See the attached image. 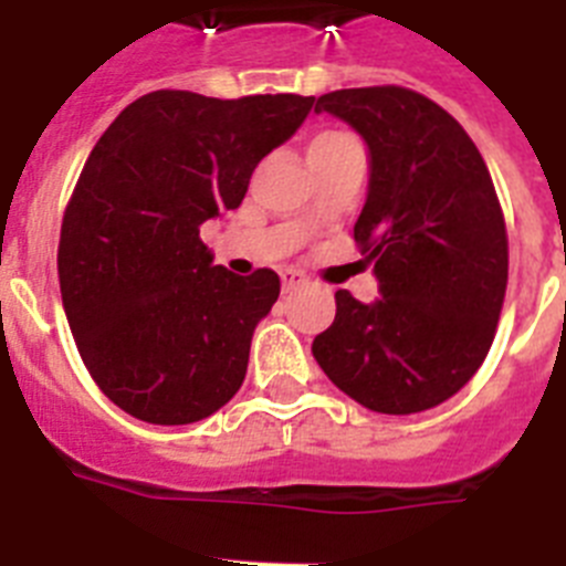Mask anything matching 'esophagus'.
I'll use <instances>...</instances> for the list:
<instances>
[{"instance_id": "1", "label": "esophagus", "mask_w": 566, "mask_h": 566, "mask_svg": "<svg viewBox=\"0 0 566 566\" xmlns=\"http://www.w3.org/2000/svg\"><path fill=\"white\" fill-rule=\"evenodd\" d=\"M307 279H305V273H298V270H282V287H284V293H291V291H298V287H302V284H305Z\"/></svg>"}]
</instances>
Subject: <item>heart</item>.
I'll list each match as a JSON object with an SVG mask.
<instances>
[{
  "label": "heart",
  "instance_id": "b5f03b06",
  "mask_svg": "<svg viewBox=\"0 0 566 566\" xmlns=\"http://www.w3.org/2000/svg\"><path fill=\"white\" fill-rule=\"evenodd\" d=\"M348 140H354V137L345 135V132H322V135H316V137H313V140H311V151L331 149V146L348 144Z\"/></svg>",
  "mask_w": 566,
  "mask_h": 566
}]
</instances>
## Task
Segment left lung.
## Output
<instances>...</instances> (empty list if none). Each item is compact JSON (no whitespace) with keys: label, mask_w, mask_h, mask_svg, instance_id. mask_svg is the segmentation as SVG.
<instances>
[{"label":"left lung","mask_w":566,"mask_h":566,"mask_svg":"<svg viewBox=\"0 0 566 566\" xmlns=\"http://www.w3.org/2000/svg\"><path fill=\"white\" fill-rule=\"evenodd\" d=\"M316 112L350 123L371 151L356 250L382 296L336 291L313 356L336 388L379 415H417L467 386L501 319L510 239L495 184L467 129L402 85L339 88Z\"/></svg>","instance_id":"1"}]
</instances>
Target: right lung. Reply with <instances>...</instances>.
Wrapping results in <instances>:
<instances>
[{
    "mask_svg": "<svg viewBox=\"0 0 566 566\" xmlns=\"http://www.w3.org/2000/svg\"><path fill=\"white\" fill-rule=\"evenodd\" d=\"M313 97L144 94L103 132L71 192L56 273L85 368L114 406L187 426L232 400L250 339L279 298L268 268H212L201 224L244 201L264 155Z\"/></svg>",
    "mask_w": 566,
    "mask_h": 566,
    "instance_id": "right-lung-1",
    "label": "right lung"
}]
</instances>
